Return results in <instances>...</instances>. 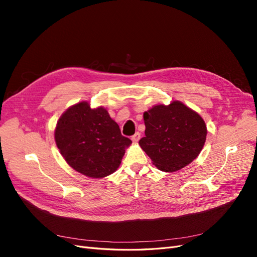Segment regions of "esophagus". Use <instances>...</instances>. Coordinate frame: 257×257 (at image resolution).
<instances>
[{
  "label": "esophagus",
  "mask_w": 257,
  "mask_h": 257,
  "mask_svg": "<svg viewBox=\"0 0 257 257\" xmlns=\"http://www.w3.org/2000/svg\"><path fill=\"white\" fill-rule=\"evenodd\" d=\"M139 139H141V133H138V132H137V133H135L133 136H132V141H133L134 143H137Z\"/></svg>",
  "instance_id": "1"
}]
</instances>
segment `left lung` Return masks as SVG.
<instances>
[{
	"mask_svg": "<svg viewBox=\"0 0 257 257\" xmlns=\"http://www.w3.org/2000/svg\"><path fill=\"white\" fill-rule=\"evenodd\" d=\"M145 137L139 146L162 172L189 165L204 148L207 126L203 118L179 100L157 105L144 113Z\"/></svg>",
	"mask_w": 257,
	"mask_h": 257,
	"instance_id": "left-lung-1",
	"label": "left lung"
}]
</instances>
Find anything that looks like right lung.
<instances>
[{
	"label": "right lung",
	"mask_w": 257,
	"mask_h": 257,
	"mask_svg": "<svg viewBox=\"0 0 257 257\" xmlns=\"http://www.w3.org/2000/svg\"><path fill=\"white\" fill-rule=\"evenodd\" d=\"M57 147L67 164L84 176L104 178L121 164L132 141L103 107L88 102L71 106L60 116L54 131Z\"/></svg>",
	"instance_id": "right-lung-1"
}]
</instances>
